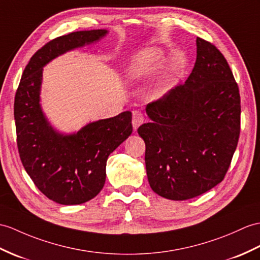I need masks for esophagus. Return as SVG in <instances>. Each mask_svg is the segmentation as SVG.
I'll return each instance as SVG.
<instances>
[{
  "label": "esophagus",
  "mask_w": 260,
  "mask_h": 260,
  "mask_svg": "<svg viewBox=\"0 0 260 260\" xmlns=\"http://www.w3.org/2000/svg\"><path fill=\"white\" fill-rule=\"evenodd\" d=\"M132 123H133V127H134V129H137L144 123V115L141 111L133 112Z\"/></svg>",
  "instance_id": "esophagus-1"
}]
</instances>
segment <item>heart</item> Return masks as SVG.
Listing matches in <instances>:
<instances>
[{"mask_svg":"<svg viewBox=\"0 0 260 260\" xmlns=\"http://www.w3.org/2000/svg\"><path fill=\"white\" fill-rule=\"evenodd\" d=\"M162 61V54L155 48H149V50L141 52L132 59L131 64L127 68V78L129 81H138L152 73V72L157 69V66ZM168 78L161 80L157 85L152 90V98L158 99L167 92L168 88Z\"/></svg>","mask_w":260,"mask_h":260,"instance_id":"heart-1","label":"heart"}]
</instances>
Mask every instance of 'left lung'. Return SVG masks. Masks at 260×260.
Masks as SVG:
<instances>
[{"instance_id":"8db88e82","label":"left lung","mask_w":260,"mask_h":260,"mask_svg":"<svg viewBox=\"0 0 260 260\" xmlns=\"http://www.w3.org/2000/svg\"><path fill=\"white\" fill-rule=\"evenodd\" d=\"M196 62L184 84L149 103L137 132L145 142L152 189L186 201L218 185L240 134V95L233 72L213 43L197 38Z\"/></svg>"}]
</instances>
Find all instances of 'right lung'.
<instances>
[{"mask_svg": "<svg viewBox=\"0 0 260 260\" xmlns=\"http://www.w3.org/2000/svg\"><path fill=\"white\" fill-rule=\"evenodd\" d=\"M106 33V29L80 31L50 41L29 59L16 89L14 119L21 161L42 194L61 205L83 204L102 190L108 156L133 132L132 113L89 123L73 135L59 134L40 106L43 66Z\"/></svg>", "mask_w": 260, "mask_h": 260, "instance_id": "right-lung-1", "label": "right lung"}]
</instances>
